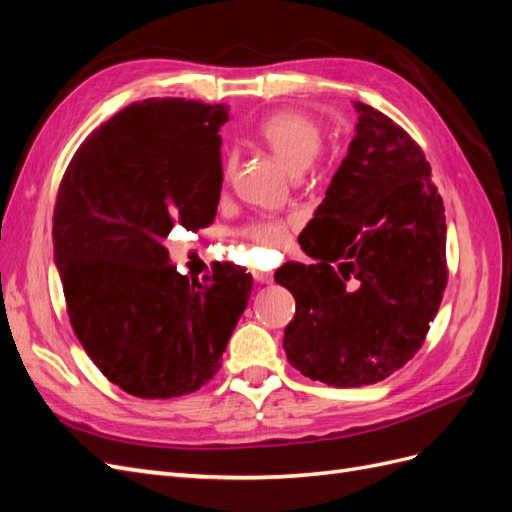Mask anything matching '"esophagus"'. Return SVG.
<instances>
[{
  "label": "esophagus",
  "mask_w": 512,
  "mask_h": 512,
  "mask_svg": "<svg viewBox=\"0 0 512 512\" xmlns=\"http://www.w3.org/2000/svg\"><path fill=\"white\" fill-rule=\"evenodd\" d=\"M254 280H256L258 284H271V282H273V273L254 271Z\"/></svg>",
  "instance_id": "1"
}]
</instances>
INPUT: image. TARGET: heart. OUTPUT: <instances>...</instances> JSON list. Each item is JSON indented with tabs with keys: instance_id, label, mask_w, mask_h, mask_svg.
I'll list each match as a JSON object with an SVG mask.
<instances>
[{
	"instance_id": "b5f03b06",
	"label": "heart",
	"mask_w": 512,
	"mask_h": 512,
	"mask_svg": "<svg viewBox=\"0 0 512 512\" xmlns=\"http://www.w3.org/2000/svg\"><path fill=\"white\" fill-rule=\"evenodd\" d=\"M256 138L292 175H301L324 149L322 126L314 117L301 111H280L265 117L258 123ZM222 170L224 177H230L235 170V158H224ZM245 235L252 237L258 245H277L286 239V226L280 220L265 218L247 226Z\"/></svg>"
}]
</instances>
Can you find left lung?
Masks as SVG:
<instances>
[{"mask_svg":"<svg viewBox=\"0 0 512 512\" xmlns=\"http://www.w3.org/2000/svg\"><path fill=\"white\" fill-rule=\"evenodd\" d=\"M359 113L348 156L275 282L297 312L284 350L303 376L337 389L376 384L423 346L446 288V222L431 166L374 106Z\"/></svg>","mask_w":512,"mask_h":512,"instance_id":"8db88e82","label":"left lung"}]
</instances>
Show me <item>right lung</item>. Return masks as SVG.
Masks as SVG:
<instances>
[{"label": "right lung", "mask_w": 512, "mask_h": 512, "mask_svg": "<svg viewBox=\"0 0 512 512\" xmlns=\"http://www.w3.org/2000/svg\"><path fill=\"white\" fill-rule=\"evenodd\" d=\"M226 104L149 98L85 138L59 185L53 247L72 329L119 389L143 399L198 391L220 369L252 275L205 284L170 265L173 226L207 228L222 192Z\"/></svg>", "instance_id": "1"}]
</instances>
